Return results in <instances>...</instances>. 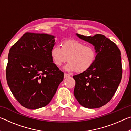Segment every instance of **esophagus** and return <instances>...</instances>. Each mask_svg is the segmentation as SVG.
<instances>
[{
	"mask_svg": "<svg viewBox=\"0 0 131 131\" xmlns=\"http://www.w3.org/2000/svg\"><path fill=\"white\" fill-rule=\"evenodd\" d=\"M64 77H65V78H67V77H70V75L67 74V73H65L64 74Z\"/></svg>",
	"mask_w": 131,
	"mask_h": 131,
	"instance_id": "1",
	"label": "esophagus"
}]
</instances>
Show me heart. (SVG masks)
Segmentation results:
<instances>
[{"label": "heart", "instance_id": "heart-1", "mask_svg": "<svg viewBox=\"0 0 131 131\" xmlns=\"http://www.w3.org/2000/svg\"><path fill=\"white\" fill-rule=\"evenodd\" d=\"M51 57L55 65L61 66L69 61L65 69L68 72L81 73L88 70L96 60V52L94 47L85 46L77 40H68L59 46H55L51 50Z\"/></svg>", "mask_w": 131, "mask_h": 131}]
</instances>
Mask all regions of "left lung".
<instances>
[{"label":"left lung","instance_id":"left-lung-1","mask_svg":"<svg viewBox=\"0 0 131 131\" xmlns=\"http://www.w3.org/2000/svg\"><path fill=\"white\" fill-rule=\"evenodd\" d=\"M76 35L94 46L96 58L89 69L73 76L74 96L84 107H101L111 100L120 83L123 73L120 50L103 35Z\"/></svg>","mask_w":131,"mask_h":131}]
</instances>
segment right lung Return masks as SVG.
<instances>
[{
  "mask_svg": "<svg viewBox=\"0 0 131 131\" xmlns=\"http://www.w3.org/2000/svg\"><path fill=\"white\" fill-rule=\"evenodd\" d=\"M55 36L25 33L9 51L6 79L13 95L29 109L44 107L54 97L64 73L53 63Z\"/></svg>",
  "mask_w": 131,
  "mask_h": 131,
  "instance_id": "1",
  "label": "right lung"
}]
</instances>
